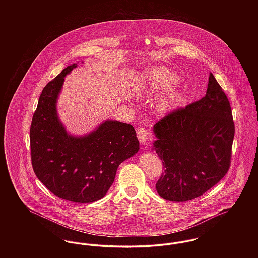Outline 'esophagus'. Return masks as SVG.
<instances>
[{"label":"esophagus","mask_w":258,"mask_h":258,"mask_svg":"<svg viewBox=\"0 0 258 258\" xmlns=\"http://www.w3.org/2000/svg\"><path fill=\"white\" fill-rule=\"evenodd\" d=\"M137 137L141 144H147V142L152 140L153 135H152L151 131L147 128L140 127L137 129Z\"/></svg>","instance_id":"obj_1"}]
</instances>
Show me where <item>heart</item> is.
I'll return each mask as SVG.
<instances>
[{
  "mask_svg": "<svg viewBox=\"0 0 258 258\" xmlns=\"http://www.w3.org/2000/svg\"><path fill=\"white\" fill-rule=\"evenodd\" d=\"M177 82V77L168 72V71H163L160 72L159 74L154 75L151 78L150 81V86L154 91H164V90H168L171 87H173ZM176 97L175 93H170L167 97V99L165 100L164 104L166 105L167 103H169L171 100H173Z\"/></svg>",
  "mask_w": 258,
  "mask_h": 258,
  "instance_id": "1",
  "label": "heart"
}]
</instances>
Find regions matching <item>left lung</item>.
Listing matches in <instances>:
<instances>
[{"label":"left lung","mask_w":258,"mask_h":258,"mask_svg":"<svg viewBox=\"0 0 258 258\" xmlns=\"http://www.w3.org/2000/svg\"><path fill=\"white\" fill-rule=\"evenodd\" d=\"M154 133L164 169L156 184L162 198L185 202L218 184L230 167L234 122L214 74L203 98L168 113L155 124Z\"/></svg>","instance_id":"8db88e82"}]
</instances>
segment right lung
<instances>
[{"label": "right lung", "mask_w": 258, "mask_h": 258, "mask_svg": "<svg viewBox=\"0 0 258 258\" xmlns=\"http://www.w3.org/2000/svg\"><path fill=\"white\" fill-rule=\"evenodd\" d=\"M66 68L41 91L30 129L31 158L37 179L53 195L75 203L103 198L113 184L119 165L139 150L135 129L126 123L106 121L89 135L74 137L56 113V99Z\"/></svg>", "instance_id": "1"}]
</instances>
